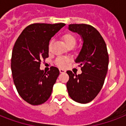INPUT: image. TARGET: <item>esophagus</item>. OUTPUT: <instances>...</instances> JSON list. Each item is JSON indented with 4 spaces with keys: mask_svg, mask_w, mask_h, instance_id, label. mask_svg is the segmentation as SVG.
Segmentation results:
<instances>
[{
    "mask_svg": "<svg viewBox=\"0 0 126 126\" xmlns=\"http://www.w3.org/2000/svg\"><path fill=\"white\" fill-rule=\"evenodd\" d=\"M59 72L61 73H65V72H66V71L63 69H59Z\"/></svg>",
    "mask_w": 126,
    "mask_h": 126,
    "instance_id": "34e87169",
    "label": "esophagus"
}]
</instances>
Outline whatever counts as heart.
<instances>
[{
	"label": "heart",
	"instance_id": "heart-1",
	"mask_svg": "<svg viewBox=\"0 0 126 126\" xmlns=\"http://www.w3.org/2000/svg\"><path fill=\"white\" fill-rule=\"evenodd\" d=\"M62 39H63V42L65 43V46L67 47H73L75 45V44L77 42V37L74 35V34L67 32L65 33L62 36ZM51 44L52 42H49L48 44V50L50 51L51 50ZM69 61V59L67 57H58L57 59H55V64L59 66V67H65L67 66V63Z\"/></svg>",
	"mask_w": 126,
	"mask_h": 126
}]
</instances>
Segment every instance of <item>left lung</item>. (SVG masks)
Returning a JSON list of instances; mask_svg holds the SVG:
<instances>
[{
    "instance_id": "1",
    "label": "left lung",
    "mask_w": 126,
    "mask_h": 126,
    "mask_svg": "<svg viewBox=\"0 0 126 126\" xmlns=\"http://www.w3.org/2000/svg\"><path fill=\"white\" fill-rule=\"evenodd\" d=\"M69 29L80 34L84 42L75 60L82 73L77 75L67 71V90L75 101L88 103L95 98L104 84L109 65L107 45L99 31L90 25L70 24Z\"/></svg>"
}]
</instances>
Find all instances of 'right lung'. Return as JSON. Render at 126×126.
Returning <instances> with one entry per match:
<instances>
[{
  "mask_svg": "<svg viewBox=\"0 0 126 126\" xmlns=\"http://www.w3.org/2000/svg\"><path fill=\"white\" fill-rule=\"evenodd\" d=\"M65 23H33L23 31L15 42L11 59L13 80L19 95L32 105L45 103L51 95L59 69L51 67L47 73L40 69L48 57L49 40Z\"/></svg>",
  "mask_w": 126,
  "mask_h": 126,
  "instance_id": "right-lung-1",
  "label": "right lung"
}]
</instances>
